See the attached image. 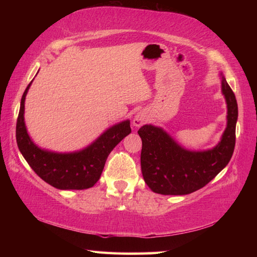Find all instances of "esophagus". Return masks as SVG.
I'll list each match as a JSON object with an SVG mask.
<instances>
[{"label":"esophagus","instance_id":"34e87169","mask_svg":"<svg viewBox=\"0 0 257 257\" xmlns=\"http://www.w3.org/2000/svg\"><path fill=\"white\" fill-rule=\"evenodd\" d=\"M146 121H147L146 115L144 114V113L139 112V113H137L136 115H135V118H134V125H136V127H141V125L144 124V123L146 122Z\"/></svg>","mask_w":257,"mask_h":257}]
</instances>
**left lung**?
I'll return each mask as SVG.
<instances>
[{"label":"left lung","mask_w":257,"mask_h":257,"mask_svg":"<svg viewBox=\"0 0 257 257\" xmlns=\"http://www.w3.org/2000/svg\"><path fill=\"white\" fill-rule=\"evenodd\" d=\"M222 76V75H221ZM227 102V128L212 150H185L162 128L145 124L138 130L142 138L141 165L147 186L162 195H187L207 185L229 163L236 144L237 99L225 78L221 80Z\"/></svg>","instance_id":"obj_1"}]
</instances>
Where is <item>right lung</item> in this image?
<instances>
[{
	"label": "right lung",
	"instance_id": "right-lung-1",
	"mask_svg": "<svg viewBox=\"0 0 257 257\" xmlns=\"http://www.w3.org/2000/svg\"><path fill=\"white\" fill-rule=\"evenodd\" d=\"M32 82L21 97L16 137L21 154L30 168L47 184L58 189H87L98 181L111 151L132 133L130 121L116 123L86 149L73 153L42 150L30 139L25 124V99Z\"/></svg>",
	"mask_w": 257,
	"mask_h": 257
}]
</instances>
